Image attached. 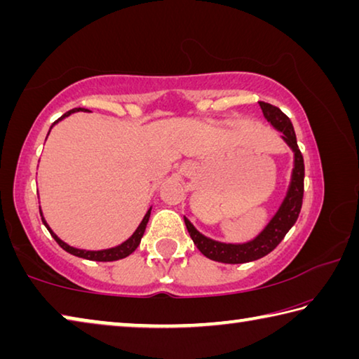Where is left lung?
<instances>
[{"instance_id": "8db88e82", "label": "left lung", "mask_w": 359, "mask_h": 359, "mask_svg": "<svg viewBox=\"0 0 359 359\" xmlns=\"http://www.w3.org/2000/svg\"><path fill=\"white\" fill-rule=\"evenodd\" d=\"M258 102L266 120L269 121L276 130L282 133L283 141L287 142L291 147V150L294 151L293 174H291L288 193L283 199L280 209L277 210L274 218H272L269 224L261 231L257 238L250 242H247V244H223V242L212 241L199 233V231L190 223V220H188L187 217H184L188 233H190V238L193 239L194 245L198 247V250L201 252L204 257L218 261V263L241 264V263H248V261H255L266 257L267 253H271L283 241V238L287 236L291 226L296 223L302 208L304 158L299 147H297L293 123H291V120L278 107L264 101H258Z\"/></svg>"}]
</instances>
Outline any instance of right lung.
I'll list each match as a JSON object with an SVG mask.
<instances>
[{
    "mask_svg": "<svg viewBox=\"0 0 359 359\" xmlns=\"http://www.w3.org/2000/svg\"><path fill=\"white\" fill-rule=\"evenodd\" d=\"M79 111H83L82 107H76V109H71V111H68L66 114H63L62 117H60L57 121H60V120H63L65 117H68V115H71V114H74V112H79ZM57 121H53V125L57 123ZM52 128V126H50ZM150 210L151 209H149L147 210V214H145V217L142 218V222H141V224H139L137 226V229L135 231V233H133V236L131 238L128 239V241H125L123 244H120V245H117V247H112V248H106V250H81V248H76V247H71V245H68L66 244V242H63L62 239L58 238V236L53 233V231L48 228V224H47V222L44 220V217H42V212H41V218H42V223L46 224V228L48 229V233L52 234V238L57 241V244L63 248V250H66L68 253H71V255H74V257H79V258H85V259H92V261H117V259H121V258H126L128 257V255H131L133 252L136 250L137 248V245L141 244V239H142V236H144V231H145V226H147V223H149V218H150Z\"/></svg>",
    "mask_w": 359,
    "mask_h": 359,
    "instance_id": "1",
    "label": "right lung"
}]
</instances>
